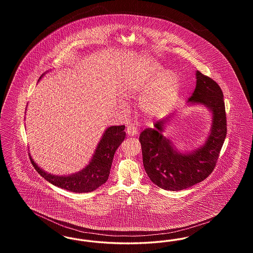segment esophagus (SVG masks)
<instances>
[{"label":"esophagus","mask_w":253,"mask_h":253,"mask_svg":"<svg viewBox=\"0 0 253 253\" xmlns=\"http://www.w3.org/2000/svg\"><path fill=\"white\" fill-rule=\"evenodd\" d=\"M126 132H127V134H128V135H130V136H133V135L137 134V132H137V129H136V127L134 126V124L130 123V124L127 126Z\"/></svg>","instance_id":"34e87169"}]
</instances>
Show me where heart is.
<instances>
[{
    "label": "heart",
    "mask_w": 253,
    "mask_h": 253,
    "mask_svg": "<svg viewBox=\"0 0 253 253\" xmlns=\"http://www.w3.org/2000/svg\"><path fill=\"white\" fill-rule=\"evenodd\" d=\"M180 89L177 77L171 72H163L162 67L155 65L136 73L125 85L127 96H140V107L145 115L163 118L174 104Z\"/></svg>",
    "instance_id": "obj_1"
}]
</instances>
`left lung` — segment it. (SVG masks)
<instances>
[{
	"mask_svg": "<svg viewBox=\"0 0 253 253\" xmlns=\"http://www.w3.org/2000/svg\"><path fill=\"white\" fill-rule=\"evenodd\" d=\"M223 92L216 82L200 71L189 102L203 104L212 114L211 134L206 143L189 154L173 149L171 141L162 134L169 118L155 123L139 135L145 170L152 182L167 191H181L205 180L215 168L227 135V117Z\"/></svg>",
	"mask_w": 253,
	"mask_h": 253,
	"instance_id": "obj_1",
	"label": "left lung"
}]
</instances>
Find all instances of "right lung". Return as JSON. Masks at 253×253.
<instances>
[{"label":"right lung","mask_w":253,"mask_h":253,"mask_svg":"<svg viewBox=\"0 0 253 253\" xmlns=\"http://www.w3.org/2000/svg\"><path fill=\"white\" fill-rule=\"evenodd\" d=\"M124 128V125L109 127L97 145L90 163L76 174L68 176L51 174L40 168L30 157L31 163L40 175L63 190L79 193L95 191L108 179L115 153L125 138Z\"/></svg>","instance_id":"right-lung-1"}]
</instances>
